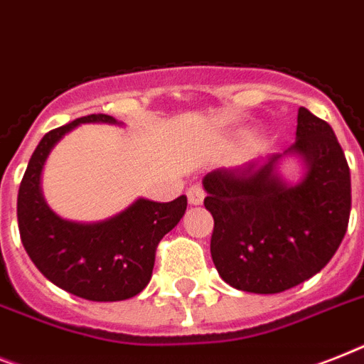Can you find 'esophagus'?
I'll use <instances>...</instances> for the list:
<instances>
[{
	"mask_svg": "<svg viewBox=\"0 0 364 364\" xmlns=\"http://www.w3.org/2000/svg\"><path fill=\"white\" fill-rule=\"evenodd\" d=\"M187 198H188V203L191 205H200L203 202V198H205V191H203L202 185H191L187 188Z\"/></svg>",
	"mask_w": 364,
	"mask_h": 364,
	"instance_id": "esophagus-1",
	"label": "esophagus"
}]
</instances>
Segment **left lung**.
Here are the masks:
<instances>
[{
	"mask_svg": "<svg viewBox=\"0 0 364 364\" xmlns=\"http://www.w3.org/2000/svg\"><path fill=\"white\" fill-rule=\"evenodd\" d=\"M295 134L286 153L303 156L306 173L294 187L274 172L282 155L203 177V205L215 220L213 264L233 288L286 291L320 273L344 239L351 181L341 144L329 123L303 106Z\"/></svg>",
	"mask_w": 364,
	"mask_h": 364,
	"instance_id": "left-lung-1",
	"label": "left lung"
}]
</instances>
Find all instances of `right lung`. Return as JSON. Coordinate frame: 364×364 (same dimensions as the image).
<instances>
[{
    "mask_svg": "<svg viewBox=\"0 0 364 364\" xmlns=\"http://www.w3.org/2000/svg\"><path fill=\"white\" fill-rule=\"evenodd\" d=\"M115 123L91 114L46 132L33 151L18 191L20 239L41 273L65 291L87 301L131 299L151 280L156 247L181 220L187 196L161 203L136 200L131 208L97 224L59 218L41 194V172L50 149L80 123Z\"/></svg>",
    "mask_w": 364,
    "mask_h": 364,
    "instance_id": "1",
    "label": "right lung"
}]
</instances>
